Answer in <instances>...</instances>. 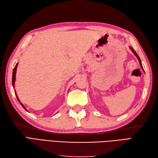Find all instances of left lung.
<instances>
[{
    "instance_id": "1",
    "label": "left lung",
    "mask_w": 158,
    "mask_h": 158,
    "mask_svg": "<svg viewBox=\"0 0 158 158\" xmlns=\"http://www.w3.org/2000/svg\"><path fill=\"white\" fill-rule=\"evenodd\" d=\"M130 48V49L132 50V52H133V53L135 55V56H137V59H138V60H139V64H140V66H141V69H143V66H142V64H141V59H140V58H139V56H138V54L136 53V52H135V51L134 50V49L132 47H129Z\"/></svg>"
}]
</instances>
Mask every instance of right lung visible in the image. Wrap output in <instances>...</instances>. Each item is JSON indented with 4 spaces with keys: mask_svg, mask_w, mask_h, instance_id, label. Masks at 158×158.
<instances>
[{
    "mask_svg": "<svg viewBox=\"0 0 158 158\" xmlns=\"http://www.w3.org/2000/svg\"><path fill=\"white\" fill-rule=\"evenodd\" d=\"M17 65H18V63H17V64H16L15 67V68H14V69H13V77H12V83H12V85H13V88H15V79H16V72H17ZM15 96H16V97H17V98L18 101H19V102H20V100H19V98H18V96H17V94H16V91H15ZM20 104L22 106V107H23V108L25 110L28 112V110H27L26 109V108H25V106L23 105V104L21 103V102H20Z\"/></svg>",
    "mask_w": 158,
    "mask_h": 158,
    "instance_id": "add662e5",
    "label": "right lung"
}]
</instances>
